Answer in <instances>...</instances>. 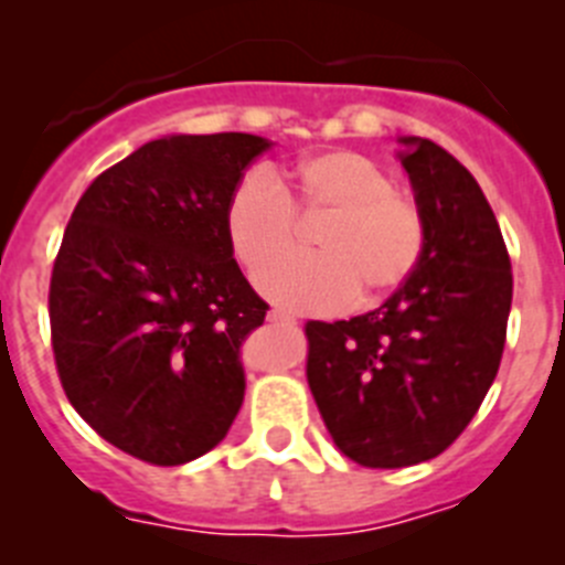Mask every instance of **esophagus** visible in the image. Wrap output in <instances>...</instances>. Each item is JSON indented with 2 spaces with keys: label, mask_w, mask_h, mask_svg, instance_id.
<instances>
[{
  "label": "esophagus",
  "mask_w": 565,
  "mask_h": 565,
  "mask_svg": "<svg viewBox=\"0 0 565 565\" xmlns=\"http://www.w3.org/2000/svg\"><path fill=\"white\" fill-rule=\"evenodd\" d=\"M268 322H274V326H297V319H294L291 313L277 311V308H274V311H268Z\"/></svg>",
  "instance_id": "esophagus-1"
}]
</instances>
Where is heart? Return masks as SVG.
I'll list each match as a JSON object with an SVG mask.
<instances>
[{
	"label": "heart",
	"mask_w": 565,
	"mask_h": 565,
	"mask_svg": "<svg viewBox=\"0 0 565 565\" xmlns=\"http://www.w3.org/2000/svg\"><path fill=\"white\" fill-rule=\"evenodd\" d=\"M299 217L313 228L317 254H288L257 271V288L294 311H337L353 297L376 302L411 279L424 254L422 206L393 178L351 149L308 154L268 174H246L226 203V237L239 266L286 252Z\"/></svg>",
	"instance_id": "obj_1"
}]
</instances>
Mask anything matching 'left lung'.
<instances>
[{
  "instance_id": "obj_1",
  "label": "left lung",
  "mask_w": 565,
  "mask_h": 565,
  "mask_svg": "<svg viewBox=\"0 0 565 565\" xmlns=\"http://www.w3.org/2000/svg\"><path fill=\"white\" fill-rule=\"evenodd\" d=\"M422 206L424 254L382 308L308 322V387L351 461L398 469L441 456L495 382L512 308V263L467 167L427 138H402Z\"/></svg>"
}]
</instances>
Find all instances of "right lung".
Returning <instances> with one entry per match:
<instances>
[{"label": "right lung", "instance_id": "add662e5", "mask_svg": "<svg viewBox=\"0 0 565 565\" xmlns=\"http://www.w3.org/2000/svg\"><path fill=\"white\" fill-rule=\"evenodd\" d=\"M271 141L167 135L89 183L50 277V337L78 416L158 467L226 438L246 393L239 344L268 306L239 271L226 203Z\"/></svg>", "mask_w": 565, "mask_h": 565}]
</instances>
